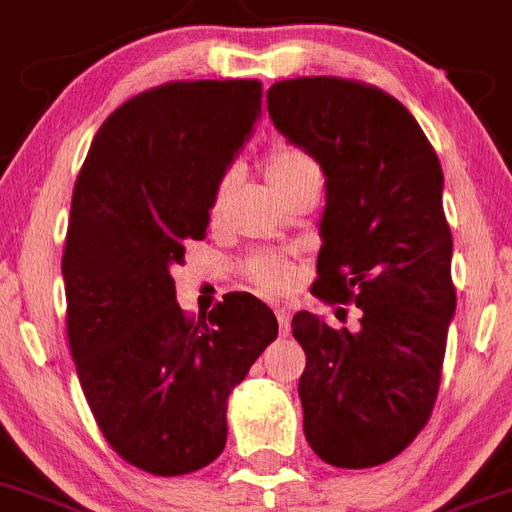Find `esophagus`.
Listing matches in <instances>:
<instances>
[{"instance_id":"34e87169","label":"esophagus","mask_w":512,"mask_h":512,"mask_svg":"<svg viewBox=\"0 0 512 512\" xmlns=\"http://www.w3.org/2000/svg\"><path fill=\"white\" fill-rule=\"evenodd\" d=\"M278 324H280V334L288 336V331H290V311H285V308H278Z\"/></svg>"}]
</instances>
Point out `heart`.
Returning a JSON list of instances; mask_svg holds the SVG:
<instances>
[{
    "label": "heart",
    "instance_id": "1",
    "mask_svg": "<svg viewBox=\"0 0 512 512\" xmlns=\"http://www.w3.org/2000/svg\"><path fill=\"white\" fill-rule=\"evenodd\" d=\"M265 170H267V181L273 183L275 191L283 196L288 193L290 188H296L298 183L306 181L311 176H319V165L316 160L311 158L308 153H303L301 147H275L267 153L265 160ZM234 183V170H227L219 181H216L214 193H211L209 201V216L211 219H219L222 216L224 204H227V196L232 191ZM252 275L260 283L262 290L267 293H283L285 288H290L293 283V267L290 262L280 260V257L273 255H262L252 262Z\"/></svg>",
    "mask_w": 512,
    "mask_h": 512
}]
</instances>
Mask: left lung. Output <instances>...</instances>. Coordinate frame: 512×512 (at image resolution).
<instances>
[{"instance_id": "8db88e82", "label": "left lung", "mask_w": 512, "mask_h": 512, "mask_svg": "<svg viewBox=\"0 0 512 512\" xmlns=\"http://www.w3.org/2000/svg\"><path fill=\"white\" fill-rule=\"evenodd\" d=\"M267 112L326 173L311 293L359 308L357 331L293 316L303 431L334 467H377L421 434L439 395L457 308L441 163L413 114L365 81H278Z\"/></svg>"}]
</instances>
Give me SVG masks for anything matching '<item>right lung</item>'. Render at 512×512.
<instances>
[{"instance_id": "add662e5", "label": "right lung", "mask_w": 512, "mask_h": 512, "mask_svg": "<svg viewBox=\"0 0 512 512\" xmlns=\"http://www.w3.org/2000/svg\"><path fill=\"white\" fill-rule=\"evenodd\" d=\"M260 112L255 78L147 89L101 124L73 186L63 283L78 380L109 446L158 477L222 454L229 393L278 336L250 293L196 321L170 275L206 237L216 181Z\"/></svg>"}]
</instances>
